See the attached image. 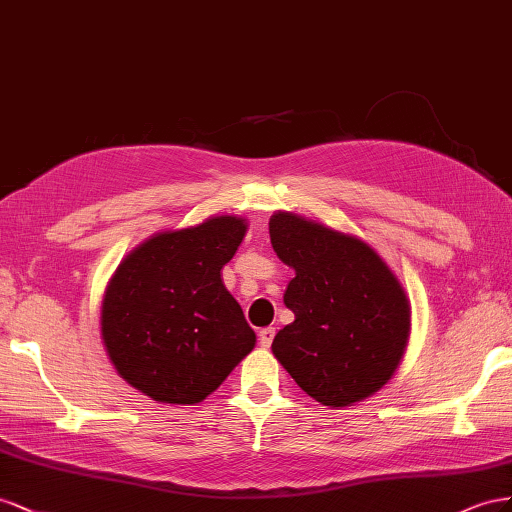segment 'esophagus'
Wrapping results in <instances>:
<instances>
[{
    "instance_id": "34e87169",
    "label": "esophagus",
    "mask_w": 512,
    "mask_h": 512,
    "mask_svg": "<svg viewBox=\"0 0 512 512\" xmlns=\"http://www.w3.org/2000/svg\"><path fill=\"white\" fill-rule=\"evenodd\" d=\"M274 334H276L274 328L259 330V345H261V347H270L272 341H274Z\"/></svg>"
}]
</instances>
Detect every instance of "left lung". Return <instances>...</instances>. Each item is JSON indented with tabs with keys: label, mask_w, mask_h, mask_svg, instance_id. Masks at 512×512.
Instances as JSON below:
<instances>
[{
	"label": "left lung",
	"mask_w": 512,
	"mask_h": 512,
	"mask_svg": "<svg viewBox=\"0 0 512 512\" xmlns=\"http://www.w3.org/2000/svg\"><path fill=\"white\" fill-rule=\"evenodd\" d=\"M270 242L296 270L285 291L294 324L274 337L276 356L321 405L371 397L399 367L410 304L369 244L291 212L270 218Z\"/></svg>",
	"instance_id": "1"
}]
</instances>
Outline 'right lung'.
<instances>
[{
  "label": "right lung",
  "instance_id": "add662e5",
  "mask_svg": "<svg viewBox=\"0 0 512 512\" xmlns=\"http://www.w3.org/2000/svg\"><path fill=\"white\" fill-rule=\"evenodd\" d=\"M246 225L216 216L143 242L115 270L102 300V341L115 369L160 403L195 405L255 347V332L221 270Z\"/></svg>",
  "mask_w": 512,
  "mask_h": 512
}]
</instances>
